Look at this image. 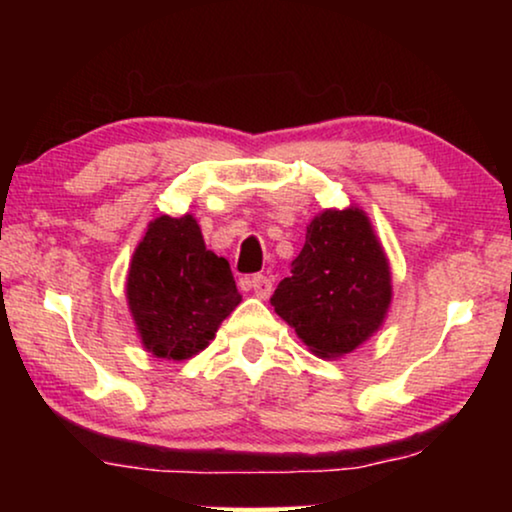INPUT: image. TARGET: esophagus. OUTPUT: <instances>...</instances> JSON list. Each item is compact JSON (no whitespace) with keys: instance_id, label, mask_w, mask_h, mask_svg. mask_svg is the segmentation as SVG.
<instances>
[{"instance_id":"1","label":"esophagus","mask_w":512,"mask_h":512,"mask_svg":"<svg viewBox=\"0 0 512 512\" xmlns=\"http://www.w3.org/2000/svg\"><path fill=\"white\" fill-rule=\"evenodd\" d=\"M251 289H254L258 298H268L272 293V279L265 275H254L251 277Z\"/></svg>"}]
</instances>
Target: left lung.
I'll use <instances>...</instances> for the list:
<instances>
[{"label":"left lung","instance_id":"8db88e82","mask_svg":"<svg viewBox=\"0 0 512 512\" xmlns=\"http://www.w3.org/2000/svg\"><path fill=\"white\" fill-rule=\"evenodd\" d=\"M391 300L387 256L361 209H328L270 303L314 354H349L380 328Z\"/></svg>","mask_w":512,"mask_h":512}]
</instances>
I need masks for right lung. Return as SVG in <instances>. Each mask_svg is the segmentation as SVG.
Returning a JSON list of instances; mask_svg holds the SVG:
<instances>
[{"instance_id": "right-lung-1", "label": "right lung", "mask_w": 512, "mask_h": 512, "mask_svg": "<svg viewBox=\"0 0 512 512\" xmlns=\"http://www.w3.org/2000/svg\"><path fill=\"white\" fill-rule=\"evenodd\" d=\"M240 300L228 261L205 247L191 214L151 223L128 275L130 312L151 354L174 361L198 354Z\"/></svg>"}]
</instances>
